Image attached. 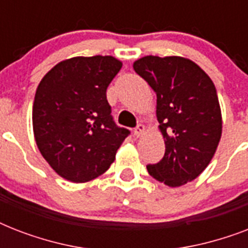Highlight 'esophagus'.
<instances>
[{"label":"esophagus","mask_w":248,"mask_h":248,"mask_svg":"<svg viewBox=\"0 0 248 248\" xmlns=\"http://www.w3.org/2000/svg\"><path fill=\"white\" fill-rule=\"evenodd\" d=\"M144 132H145V126H144V124H138V126L134 128V135H135L136 138L143 136Z\"/></svg>","instance_id":"esophagus-1"}]
</instances>
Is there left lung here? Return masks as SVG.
Instances as JSON below:
<instances>
[{
  "instance_id": "left-lung-1",
  "label": "left lung",
  "mask_w": 248,
  "mask_h": 248,
  "mask_svg": "<svg viewBox=\"0 0 248 248\" xmlns=\"http://www.w3.org/2000/svg\"><path fill=\"white\" fill-rule=\"evenodd\" d=\"M134 69L157 95L155 114L165 139L163 158L148 165V172L171 188L193 181L211 162L221 138L215 85L200 65L181 56H144Z\"/></svg>"
}]
</instances>
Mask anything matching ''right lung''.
<instances>
[{"label": "right lung", "mask_w": 248, "mask_h": 248, "mask_svg": "<svg viewBox=\"0 0 248 248\" xmlns=\"http://www.w3.org/2000/svg\"><path fill=\"white\" fill-rule=\"evenodd\" d=\"M122 68L113 56H76L45 75L32 110L41 155L59 176L86 183L110 167L130 134L110 116L107 87Z\"/></svg>", "instance_id": "add662e5"}]
</instances>
